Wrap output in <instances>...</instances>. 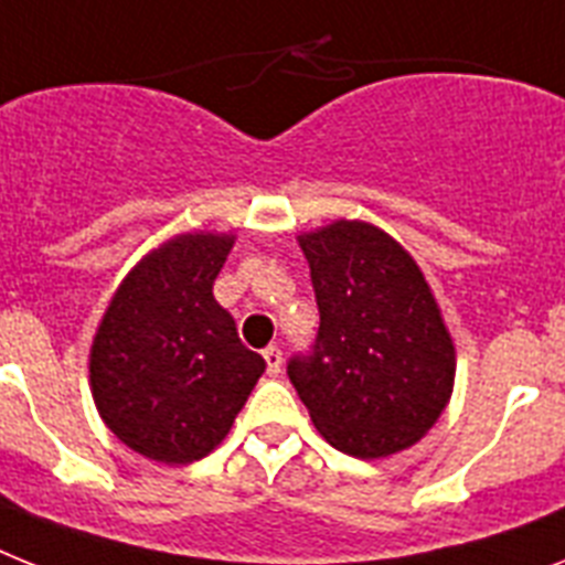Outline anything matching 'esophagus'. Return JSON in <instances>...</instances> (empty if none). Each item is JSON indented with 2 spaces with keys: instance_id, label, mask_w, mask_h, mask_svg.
Listing matches in <instances>:
<instances>
[{
  "instance_id": "obj_1",
  "label": "esophagus",
  "mask_w": 565,
  "mask_h": 565,
  "mask_svg": "<svg viewBox=\"0 0 565 565\" xmlns=\"http://www.w3.org/2000/svg\"><path fill=\"white\" fill-rule=\"evenodd\" d=\"M263 358H265V363H268V375L277 377L279 372H282V349H279V347H268L263 352Z\"/></svg>"
}]
</instances>
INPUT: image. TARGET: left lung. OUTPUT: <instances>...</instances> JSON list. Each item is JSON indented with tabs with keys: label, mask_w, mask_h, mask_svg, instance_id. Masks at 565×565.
I'll return each mask as SVG.
<instances>
[{
	"label": "left lung",
	"mask_w": 565,
	"mask_h": 565,
	"mask_svg": "<svg viewBox=\"0 0 565 565\" xmlns=\"http://www.w3.org/2000/svg\"><path fill=\"white\" fill-rule=\"evenodd\" d=\"M320 329L288 377L326 441L355 459L416 445L454 395L456 347L439 302L401 242L361 218L297 236Z\"/></svg>",
	"instance_id": "left-lung-1"
}]
</instances>
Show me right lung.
Masks as SVG:
<instances>
[{"label": "right lung", "instance_id": "add662e5", "mask_svg": "<svg viewBox=\"0 0 565 565\" xmlns=\"http://www.w3.org/2000/svg\"><path fill=\"white\" fill-rule=\"evenodd\" d=\"M236 236L179 233L149 250L118 291L88 352L95 407L129 450L190 465L222 445L265 372L213 297Z\"/></svg>", "mask_w": 565, "mask_h": 565}]
</instances>
